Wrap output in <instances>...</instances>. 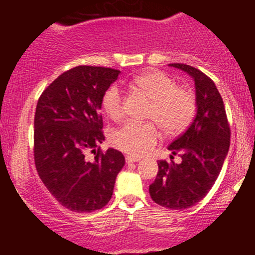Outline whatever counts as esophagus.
<instances>
[{
	"mask_svg": "<svg viewBox=\"0 0 255 255\" xmlns=\"http://www.w3.org/2000/svg\"><path fill=\"white\" fill-rule=\"evenodd\" d=\"M139 160H140V158H138V156H133V155L126 156V163H127V164L137 163V161H139Z\"/></svg>",
	"mask_w": 255,
	"mask_h": 255,
	"instance_id": "esophagus-1",
	"label": "esophagus"
}]
</instances>
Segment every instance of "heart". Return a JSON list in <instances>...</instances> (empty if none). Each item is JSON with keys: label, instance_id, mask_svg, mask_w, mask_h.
<instances>
[{"label": "heart", "instance_id": "1", "mask_svg": "<svg viewBox=\"0 0 255 255\" xmlns=\"http://www.w3.org/2000/svg\"><path fill=\"white\" fill-rule=\"evenodd\" d=\"M135 89L151 100L146 117L154 120L165 133L175 134L184 130L196 112L195 95L185 87L176 86L174 79L159 70H150L137 76ZM102 109L113 121L125 116V95L118 86H111L102 97ZM160 139L155 123L128 121L112 133L113 146L125 153L140 156L149 153Z\"/></svg>", "mask_w": 255, "mask_h": 255}]
</instances>
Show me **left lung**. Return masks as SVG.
<instances>
[{
  "label": "left lung",
  "instance_id": "1",
  "mask_svg": "<svg viewBox=\"0 0 255 255\" xmlns=\"http://www.w3.org/2000/svg\"><path fill=\"white\" fill-rule=\"evenodd\" d=\"M195 81L196 116L169 150L181 154L180 164L159 160V171L149 194L155 204L182 211L201 201L220 175L230 149L231 130L223 100L215 82L186 64H169ZM171 155V158H173Z\"/></svg>",
  "mask_w": 255,
  "mask_h": 255
}]
</instances>
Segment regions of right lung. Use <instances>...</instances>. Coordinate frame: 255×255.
I'll return each instance as SVG.
<instances>
[{
	"instance_id": "obj_1",
	"label": "right lung",
	"mask_w": 255,
	"mask_h": 255,
	"mask_svg": "<svg viewBox=\"0 0 255 255\" xmlns=\"http://www.w3.org/2000/svg\"><path fill=\"white\" fill-rule=\"evenodd\" d=\"M121 74L102 66H76L40 95L34 117V161L50 194L74 212H92L111 200L125 166L121 151L96 149L105 140L102 97ZM93 149L95 158L84 154Z\"/></svg>"
}]
</instances>
